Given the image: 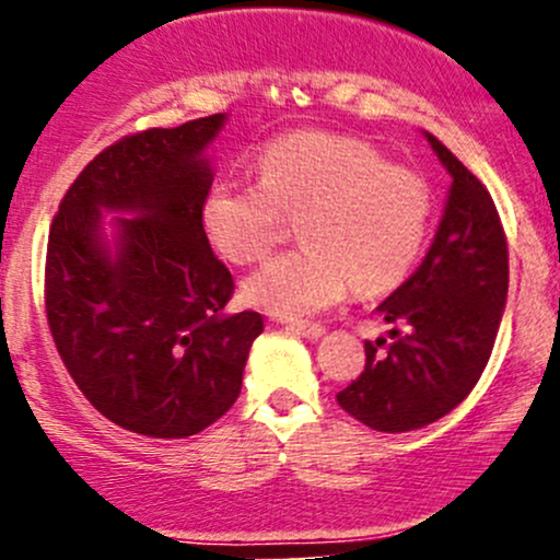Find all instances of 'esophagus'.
Returning <instances> with one entry per match:
<instances>
[{"label":"esophagus","instance_id":"1","mask_svg":"<svg viewBox=\"0 0 560 560\" xmlns=\"http://www.w3.org/2000/svg\"><path fill=\"white\" fill-rule=\"evenodd\" d=\"M289 329L302 334V337H307V339H318L326 334V329L320 324H305V320H292V324H289Z\"/></svg>","mask_w":560,"mask_h":560}]
</instances>
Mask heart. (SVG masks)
Wrapping results in <instances>:
<instances>
[{"label":"heart","mask_w":560,"mask_h":560,"mask_svg":"<svg viewBox=\"0 0 560 560\" xmlns=\"http://www.w3.org/2000/svg\"><path fill=\"white\" fill-rule=\"evenodd\" d=\"M260 182H221L205 197L202 229L215 253L249 266L266 258L298 218L302 247L244 281L253 305L302 318L397 287L427 244L432 191L421 173L389 165L365 141L298 131L268 141Z\"/></svg>","instance_id":"heart-1"}]
</instances>
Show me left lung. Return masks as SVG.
<instances>
[{
	"instance_id": "left-lung-1",
	"label": "left lung",
	"mask_w": 560,
	"mask_h": 560,
	"mask_svg": "<svg viewBox=\"0 0 560 560\" xmlns=\"http://www.w3.org/2000/svg\"><path fill=\"white\" fill-rule=\"evenodd\" d=\"M453 184L427 258L378 305L392 342H365V369L337 395L376 432H413L477 387L508 294V242L487 186L427 133Z\"/></svg>"
}]
</instances>
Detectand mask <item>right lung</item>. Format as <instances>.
I'll use <instances>...</instances> for the list:
<instances>
[{"mask_svg":"<svg viewBox=\"0 0 560 560\" xmlns=\"http://www.w3.org/2000/svg\"><path fill=\"white\" fill-rule=\"evenodd\" d=\"M223 113L113 141L62 197L47 242L44 305L55 347L89 402L118 427L184 440L236 402L255 311L226 313L234 276L205 236ZM120 209L119 253L101 210Z\"/></svg>","mask_w":560,"mask_h":560,"instance_id":"add662e5","label":"right lung"}]
</instances>
